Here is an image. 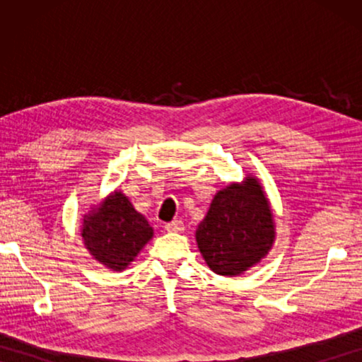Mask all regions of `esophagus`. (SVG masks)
Segmentation results:
<instances>
[{"label":"esophagus","instance_id":"1","mask_svg":"<svg viewBox=\"0 0 362 362\" xmlns=\"http://www.w3.org/2000/svg\"><path fill=\"white\" fill-rule=\"evenodd\" d=\"M165 229L168 232H182L185 230V224H182V221H173V222H168L165 226Z\"/></svg>","mask_w":362,"mask_h":362}]
</instances>
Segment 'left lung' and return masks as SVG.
<instances>
[{"label": "left lung", "instance_id": "obj_1", "mask_svg": "<svg viewBox=\"0 0 362 362\" xmlns=\"http://www.w3.org/2000/svg\"><path fill=\"white\" fill-rule=\"evenodd\" d=\"M274 240L270 202L254 176L217 191L196 230L197 247L207 267L226 276L240 275L259 264Z\"/></svg>", "mask_w": 362, "mask_h": 362}]
</instances>
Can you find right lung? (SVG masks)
Listing matches in <instances>:
<instances>
[{
	"label": "right lung",
	"mask_w": 362,
	"mask_h": 362,
	"mask_svg": "<svg viewBox=\"0 0 362 362\" xmlns=\"http://www.w3.org/2000/svg\"><path fill=\"white\" fill-rule=\"evenodd\" d=\"M87 250L107 269L122 272L153 237V227L122 191H113L82 221Z\"/></svg>",
	"instance_id": "obj_1"
}]
</instances>
